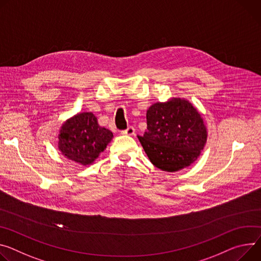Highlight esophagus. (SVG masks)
<instances>
[{
	"mask_svg": "<svg viewBox=\"0 0 261 261\" xmlns=\"http://www.w3.org/2000/svg\"><path fill=\"white\" fill-rule=\"evenodd\" d=\"M134 132H135V129H134L132 126H130V127H128L126 130H123L121 133H122L123 135H133Z\"/></svg>",
	"mask_w": 261,
	"mask_h": 261,
	"instance_id": "esophagus-1",
	"label": "esophagus"
}]
</instances>
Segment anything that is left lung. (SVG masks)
Wrapping results in <instances>:
<instances>
[{
  "label": "left lung",
  "mask_w": 261,
  "mask_h": 261,
  "mask_svg": "<svg viewBox=\"0 0 261 261\" xmlns=\"http://www.w3.org/2000/svg\"><path fill=\"white\" fill-rule=\"evenodd\" d=\"M147 131L137 136L150 161L164 172H178L200 156L207 129L198 110L187 100L157 102L147 111Z\"/></svg>",
  "instance_id": "1"
}]
</instances>
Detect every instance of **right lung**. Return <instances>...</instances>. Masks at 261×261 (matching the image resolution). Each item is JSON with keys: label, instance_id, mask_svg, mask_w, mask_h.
Here are the masks:
<instances>
[{"label": "right lung", "instance_id": "right-lung-1", "mask_svg": "<svg viewBox=\"0 0 261 261\" xmlns=\"http://www.w3.org/2000/svg\"><path fill=\"white\" fill-rule=\"evenodd\" d=\"M58 149L64 157L82 165L91 164L110 143L113 134L101 127L91 112L74 115L61 126Z\"/></svg>", "mask_w": 261, "mask_h": 261}]
</instances>
